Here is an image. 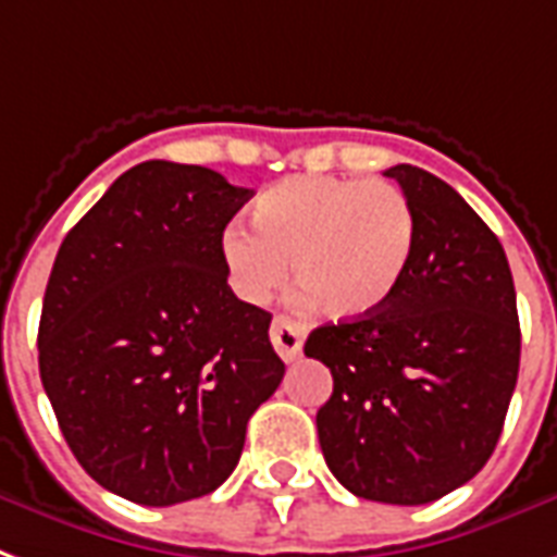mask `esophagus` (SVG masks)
<instances>
[{
  "label": "esophagus",
  "mask_w": 557,
  "mask_h": 557,
  "mask_svg": "<svg viewBox=\"0 0 557 557\" xmlns=\"http://www.w3.org/2000/svg\"><path fill=\"white\" fill-rule=\"evenodd\" d=\"M304 335H307V330L286 315H277L274 324H271V345H274V350H277L283 362H295L297 356H300Z\"/></svg>",
  "instance_id": "34e87169"
}]
</instances>
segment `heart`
I'll use <instances>...</instances> for the list:
<instances>
[{"label":"heart","instance_id":"1","mask_svg":"<svg viewBox=\"0 0 557 557\" xmlns=\"http://www.w3.org/2000/svg\"><path fill=\"white\" fill-rule=\"evenodd\" d=\"M253 231L231 224L222 260L233 288L265 304L292 277L324 315L359 321L397 295L414 257L418 224L403 189L382 181L297 175L253 203Z\"/></svg>","mask_w":557,"mask_h":557}]
</instances>
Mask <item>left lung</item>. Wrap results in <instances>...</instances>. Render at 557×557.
I'll use <instances>...</instances> for the list:
<instances>
[{
    "label": "left lung",
    "instance_id": "8db88e82",
    "mask_svg": "<svg viewBox=\"0 0 557 557\" xmlns=\"http://www.w3.org/2000/svg\"><path fill=\"white\" fill-rule=\"evenodd\" d=\"M418 224L414 257L376 315L312 330L333 373L318 441L350 494L441 499L476 476L503 432L520 371L517 292L505 250L473 207L418 165H392Z\"/></svg>",
    "mask_w": 557,
    "mask_h": 557
}]
</instances>
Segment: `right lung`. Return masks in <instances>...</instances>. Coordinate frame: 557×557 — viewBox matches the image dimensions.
<instances>
[{"label": "right lung", "mask_w": 557, "mask_h": 557, "mask_svg": "<svg viewBox=\"0 0 557 557\" xmlns=\"http://www.w3.org/2000/svg\"><path fill=\"white\" fill-rule=\"evenodd\" d=\"M250 189L146 160L116 177L54 257L40 380L72 456L139 505L212 494L286 364L271 315L227 286L222 233Z\"/></svg>", "instance_id": "add662e5"}]
</instances>
